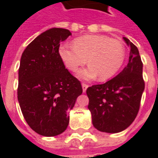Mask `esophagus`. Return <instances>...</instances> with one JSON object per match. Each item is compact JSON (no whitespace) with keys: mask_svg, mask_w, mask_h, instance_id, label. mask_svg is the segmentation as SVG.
Here are the masks:
<instances>
[{"mask_svg":"<svg viewBox=\"0 0 158 158\" xmlns=\"http://www.w3.org/2000/svg\"><path fill=\"white\" fill-rule=\"evenodd\" d=\"M88 87H89V85H88V84H84V83H83V84H82V88H83V92H84V93H85V92H86L87 89H88Z\"/></svg>","mask_w":158,"mask_h":158,"instance_id":"34e87169","label":"esophagus"}]
</instances>
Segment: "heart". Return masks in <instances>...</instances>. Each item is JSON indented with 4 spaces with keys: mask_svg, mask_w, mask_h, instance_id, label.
Segmentation results:
<instances>
[{
    "mask_svg": "<svg viewBox=\"0 0 158 158\" xmlns=\"http://www.w3.org/2000/svg\"><path fill=\"white\" fill-rule=\"evenodd\" d=\"M72 46L63 43L59 54L64 65L71 71L87 62L89 65L78 72L79 78L91 80L99 76L101 80L110 79L122 66L125 48L120 41L106 35H85L75 38Z\"/></svg>",
    "mask_w": 158,
    "mask_h": 158,
    "instance_id": "b5f03b06",
    "label": "heart"
}]
</instances>
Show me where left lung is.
Returning <instances> with one entry per match:
<instances>
[{
    "instance_id": "8db88e82",
    "label": "left lung",
    "mask_w": 158,
    "mask_h": 158,
    "mask_svg": "<svg viewBox=\"0 0 158 158\" xmlns=\"http://www.w3.org/2000/svg\"><path fill=\"white\" fill-rule=\"evenodd\" d=\"M130 48L129 63L120 74L103 84L87 89L93 125L102 132H121L130 126L139 110L144 81L137 47L123 38Z\"/></svg>"
}]
</instances>
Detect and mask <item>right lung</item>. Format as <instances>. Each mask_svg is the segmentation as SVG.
I'll list each match as a JSON object with an SVG mask.
<instances>
[{"label":"right lung","mask_w":158,"mask_h":158,"mask_svg":"<svg viewBox=\"0 0 158 158\" xmlns=\"http://www.w3.org/2000/svg\"><path fill=\"white\" fill-rule=\"evenodd\" d=\"M71 33L52 28L27 46L20 59L17 94L26 122L36 133L52 137L69 125V111L83 89L65 69L59 54L60 43Z\"/></svg>","instance_id":"right-lung-1"}]
</instances>
